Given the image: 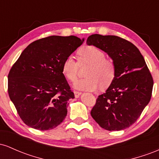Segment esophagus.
I'll list each match as a JSON object with an SVG mask.
<instances>
[{
    "instance_id": "obj_1",
    "label": "esophagus",
    "mask_w": 159,
    "mask_h": 159,
    "mask_svg": "<svg viewBox=\"0 0 159 159\" xmlns=\"http://www.w3.org/2000/svg\"><path fill=\"white\" fill-rule=\"evenodd\" d=\"M74 94H75V98H78V97H79L80 95L81 94V93L79 92V91L74 90Z\"/></svg>"
}]
</instances>
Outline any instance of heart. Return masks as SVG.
Listing matches in <instances>:
<instances>
[{
  "instance_id": "1",
  "label": "heart",
  "mask_w": 159,
  "mask_h": 159,
  "mask_svg": "<svg viewBox=\"0 0 159 159\" xmlns=\"http://www.w3.org/2000/svg\"><path fill=\"white\" fill-rule=\"evenodd\" d=\"M78 62L73 56L66 57L62 64V72L69 81L77 79L79 62L81 65L90 64L86 71L87 77L78 80L75 87L78 90L93 91L98 87L106 88L114 81L116 75V64L111 58L105 57V53L94 45H87L78 52Z\"/></svg>"
}]
</instances>
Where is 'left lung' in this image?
Returning a JSON list of instances; mask_svg holds the SVG:
<instances>
[{"mask_svg":"<svg viewBox=\"0 0 159 159\" xmlns=\"http://www.w3.org/2000/svg\"><path fill=\"white\" fill-rule=\"evenodd\" d=\"M106 52L116 64V75L91 110L92 117L103 129L120 131L139 118L152 96L153 79L143 57L128 40L116 36L93 34L87 39Z\"/></svg>","mask_w":159,"mask_h":159,"instance_id":"obj_1","label":"left lung"}]
</instances>
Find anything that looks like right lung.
Returning <instances> with one entry per match:
<instances>
[{
	"label": "right lung",
	"mask_w": 159,
	"mask_h": 159,
	"mask_svg": "<svg viewBox=\"0 0 159 159\" xmlns=\"http://www.w3.org/2000/svg\"><path fill=\"white\" fill-rule=\"evenodd\" d=\"M84 42L75 36H51L33 42L8 75V93L20 118L28 126L50 130L67 115L75 98L62 64Z\"/></svg>",
	"instance_id": "obj_1"
}]
</instances>
